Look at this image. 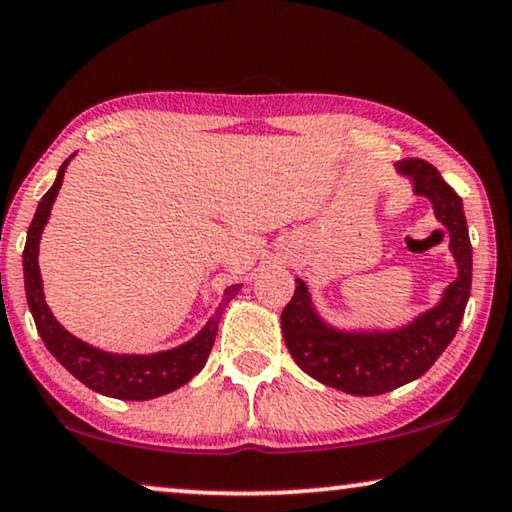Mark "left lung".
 Masks as SVG:
<instances>
[{
	"instance_id": "8db88e82",
	"label": "left lung",
	"mask_w": 512,
	"mask_h": 512,
	"mask_svg": "<svg viewBox=\"0 0 512 512\" xmlns=\"http://www.w3.org/2000/svg\"><path fill=\"white\" fill-rule=\"evenodd\" d=\"M397 173L413 184V194L432 201L436 219L448 228L457 277L436 307L397 330L344 332L316 314L305 281L281 311L284 342L302 372L348 395L372 397L420 379L453 342L471 293V240L462 198L439 170L422 159L397 161Z\"/></svg>"
}]
</instances>
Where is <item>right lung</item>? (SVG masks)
<instances>
[{
    "mask_svg": "<svg viewBox=\"0 0 512 512\" xmlns=\"http://www.w3.org/2000/svg\"><path fill=\"white\" fill-rule=\"evenodd\" d=\"M69 159L59 166L57 180L53 187L41 198L36 214L29 224L25 251H22V270H25V293L27 305L32 311L36 330L48 346V351L76 376L80 383L94 392H101L106 397L115 399H131V402H143V399H154L173 392L201 372L214 346L217 337L221 311L226 309L240 291V284L228 286L224 300L214 311V316L205 323V328L191 339V342L170 348V351H159L152 355H117L85 344L83 339L73 337L69 330H64L57 323L53 311L48 309L46 298H43V281L39 270V242L46 221L50 219V207H53L57 191L64 182V170L69 166Z\"/></svg>",
    "mask_w": 512,
    "mask_h": 512,
    "instance_id": "obj_1",
    "label": "right lung"
}]
</instances>
